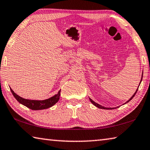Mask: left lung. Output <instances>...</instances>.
Returning a JSON list of instances; mask_svg holds the SVG:
<instances>
[{"instance_id": "obj_1", "label": "left lung", "mask_w": 150, "mask_h": 150, "mask_svg": "<svg viewBox=\"0 0 150 150\" xmlns=\"http://www.w3.org/2000/svg\"><path fill=\"white\" fill-rule=\"evenodd\" d=\"M142 77H143V73H142V79H141V81H140V83H139V85H140V83H141V82H142ZM138 88H137V90H136V91L135 92V93L134 94V95H132V97L130 98V99H129L128 101H126V102L125 103V104L126 103H128L129 101H130L132 99V98H134V96H135V95L136 94V93H137V91H138ZM89 100H91V102L94 105H95V106H96V107L97 108H101V109H107V110H111V109H114V108H106V107H105V106H101V105H98V103H96L95 101H93L92 99H91V98H89Z\"/></svg>"}]
</instances>
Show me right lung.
I'll list each match as a JSON object with an SVG mask.
<instances>
[{"label":"right lung","mask_w":150,"mask_h":150,"mask_svg":"<svg viewBox=\"0 0 150 150\" xmlns=\"http://www.w3.org/2000/svg\"><path fill=\"white\" fill-rule=\"evenodd\" d=\"M12 95L14 96V98L18 101V102L26 106V107L29 108L32 110H43V109H46L51 107V106H54L55 104H56L58 100L59 99L60 96V93L61 90L59 91L57 94L55 95L54 96H52L47 99L43 100H29V99H25L24 98H22L21 96H18L15 93L11 88H10Z\"/></svg>","instance_id":"add662e5"}]
</instances>
